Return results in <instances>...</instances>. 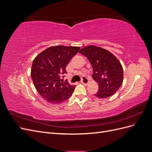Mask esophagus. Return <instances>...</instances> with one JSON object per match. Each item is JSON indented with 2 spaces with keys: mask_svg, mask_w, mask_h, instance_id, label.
<instances>
[{
  "mask_svg": "<svg viewBox=\"0 0 152 152\" xmlns=\"http://www.w3.org/2000/svg\"><path fill=\"white\" fill-rule=\"evenodd\" d=\"M81 82L83 84H84V85H87V84H88V83H89V80H88V79H87V77H84L83 78H82V79L81 80Z\"/></svg>",
  "mask_w": 152,
  "mask_h": 152,
  "instance_id": "obj_1",
  "label": "esophagus"
}]
</instances>
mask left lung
I'll list each match as a JSON object with an SVG mask.
<instances>
[{"instance_id": "1", "label": "left lung", "mask_w": 152, "mask_h": 152, "mask_svg": "<svg viewBox=\"0 0 152 152\" xmlns=\"http://www.w3.org/2000/svg\"><path fill=\"white\" fill-rule=\"evenodd\" d=\"M79 53L87 58L93 66L92 77L99 86L94 96L107 98L115 93L122 84L124 77L118 59L109 50L96 45L84 47Z\"/></svg>"}]
</instances>
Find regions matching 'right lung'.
Here are the masks:
<instances>
[{"instance_id": "right-lung-1", "label": "right lung", "mask_w": 152, "mask_h": 152, "mask_svg": "<svg viewBox=\"0 0 152 152\" xmlns=\"http://www.w3.org/2000/svg\"><path fill=\"white\" fill-rule=\"evenodd\" d=\"M79 49L75 46H50L34 59L31 79L39 94L49 103H61L72 95L75 86L62 83L60 77L66 73V66Z\"/></svg>"}]
</instances>
